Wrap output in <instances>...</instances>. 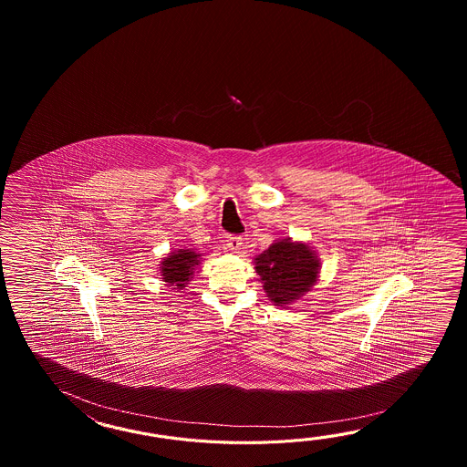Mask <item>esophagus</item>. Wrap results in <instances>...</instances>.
Here are the masks:
<instances>
[{
	"label": "esophagus",
	"instance_id": "obj_1",
	"mask_svg": "<svg viewBox=\"0 0 467 467\" xmlns=\"http://www.w3.org/2000/svg\"><path fill=\"white\" fill-rule=\"evenodd\" d=\"M225 242H227L225 245H227L230 252H235V254H237L240 247H242V242H244V240H242V237H232V235H230Z\"/></svg>",
	"mask_w": 467,
	"mask_h": 467
}]
</instances>
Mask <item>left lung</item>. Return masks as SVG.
<instances>
[{
    "mask_svg": "<svg viewBox=\"0 0 467 467\" xmlns=\"http://www.w3.org/2000/svg\"><path fill=\"white\" fill-rule=\"evenodd\" d=\"M255 272L268 300L277 307H287L304 297L317 282L320 260L306 242L278 238L254 258Z\"/></svg>",
    "mask_w": 467,
    "mask_h": 467,
    "instance_id": "obj_1",
    "label": "left lung"
}]
</instances>
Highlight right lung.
<instances>
[{"label":"right lung","instance_id":"1","mask_svg":"<svg viewBox=\"0 0 467 467\" xmlns=\"http://www.w3.org/2000/svg\"><path fill=\"white\" fill-rule=\"evenodd\" d=\"M202 254L193 248H179L170 252L167 257L160 262V275L167 282L171 290H183L195 275V270L200 265Z\"/></svg>","mask_w":467,"mask_h":467}]
</instances>
